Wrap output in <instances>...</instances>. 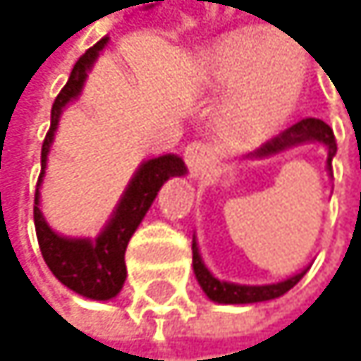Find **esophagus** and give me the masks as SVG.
<instances>
[{
  "label": "esophagus",
  "mask_w": 361,
  "mask_h": 361,
  "mask_svg": "<svg viewBox=\"0 0 361 361\" xmlns=\"http://www.w3.org/2000/svg\"><path fill=\"white\" fill-rule=\"evenodd\" d=\"M184 160H186V166L190 171V177H195V179L203 177V175L210 173L216 164L214 147L210 142L195 140L184 149Z\"/></svg>",
  "instance_id": "esophagus-1"
}]
</instances>
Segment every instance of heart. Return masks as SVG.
Listing matches in <instances>:
<instances>
[{"instance_id":"obj_1","label":"heart","mask_w":361,"mask_h":361,"mask_svg":"<svg viewBox=\"0 0 361 361\" xmlns=\"http://www.w3.org/2000/svg\"><path fill=\"white\" fill-rule=\"evenodd\" d=\"M210 71L216 84L235 88L223 112L227 128L240 138H255L297 108L307 82V56L286 34L253 27L223 40Z\"/></svg>"}]
</instances>
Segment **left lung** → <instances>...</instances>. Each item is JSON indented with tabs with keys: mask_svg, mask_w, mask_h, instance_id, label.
<instances>
[{
	"mask_svg": "<svg viewBox=\"0 0 361 361\" xmlns=\"http://www.w3.org/2000/svg\"><path fill=\"white\" fill-rule=\"evenodd\" d=\"M303 142H321V145H325V149H327V169L331 171V160H334L336 151H338V145H336L334 130L321 118H303V121L295 123V126H290L288 130H283L277 136H273L271 140H267L259 149H255L251 154V158L277 156V154H281V151L299 147ZM192 269H195L197 281L203 288V293L207 295V299H212L216 303H229V305L259 303V301L277 299V297L286 295L293 286H297L301 281V277L307 273V269H305V271H301V273H297L293 277L277 281V283H269V286H240V283L221 281L205 269L195 238H192Z\"/></svg>",
	"mask_w": 361,
	"mask_h": 361,
	"instance_id": "obj_1",
	"label": "left lung"
}]
</instances>
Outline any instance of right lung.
<instances>
[{"instance_id": "obj_1", "label": "right lung", "mask_w": 361, "mask_h": 361, "mask_svg": "<svg viewBox=\"0 0 361 361\" xmlns=\"http://www.w3.org/2000/svg\"><path fill=\"white\" fill-rule=\"evenodd\" d=\"M108 45V36H104L99 43H94L80 60L75 62L68 82L58 92L56 102L51 106V126L43 140V151H40V175L36 184L34 195V225H36V238L40 253H43L45 264L56 275L60 283L71 288L73 293L94 299V301H108L121 293L123 283L128 277L126 269V249L132 238V233L138 229L140 221L145 219L147 210L154 203L158 190L162 184L171 177L184 175L186 166L184 160L173 154L151 158L138 166L134 173L132 182L128 184L126 192H123L116 210L112 212V219L104 227V231L97 235L94 240L90 238H64V235L56 233L40 212V182L47 169V156L58 130L60 114L78 99L82 92V86L86 82V75L92 68L94 60L99 58L104 47Z\"/></svg>"}]
</instances>
